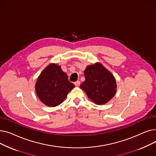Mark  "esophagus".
I'll list each match as a JSON object with an SVG mask.
<instances>
[{"label":"esophagus","mask_w":156,"mask_h":156,"mask_svg":"<svg viewBox=\"0 0 156 156\" xmlns=\"http://www.w3.org/2000/svg\"><path fill=\"white\" fill-rule=\"evenodd\" d=\"M74 84L75 85V86H78L80 84V81H75V83H74Z\"/></svg>","instance_id":"34e87169"}]
</instances>
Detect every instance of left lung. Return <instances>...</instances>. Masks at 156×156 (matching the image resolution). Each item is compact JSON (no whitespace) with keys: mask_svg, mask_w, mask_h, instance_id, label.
Returning <instances> with one entry per match:
<instances>
[{"mask_svg":"<svg viewBox=\"0 0 156 156\" xmlns=\"http://www.w3.org/2000/svg\"><path fill=\"white\" fill-rule=\"evenodd\" d=\"M84 75L85 80L80 87L95 104L108 103L115 95L117 89L116 79L101 63L87 66Z\"/></svg>","mask_w":156,"mask_h":156,"instance_id":"1","label":"left lung"}]
</instances>
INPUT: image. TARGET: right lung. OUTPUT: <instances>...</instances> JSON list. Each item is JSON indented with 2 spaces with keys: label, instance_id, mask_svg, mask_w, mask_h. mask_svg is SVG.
Listing matches in <instances>:
<instances>
[{
  "label": "right lung",
  "instance_id": "obj_1",
  "mask_svg": "<svg viewBox=\"0 0 156 156\" xmlns=\"http://www.w3.org/2000/svg\"><path fill=\"white\" fill-rule=\"evenodd\" d=\"M69 82L66 73L60 66L51 63L42 71L35 83V91L40 101L48 107L61 104L75 87Z\"/></svg>",
  "mask_w": 156,
  "mask_h": 156
}]
</instances>
